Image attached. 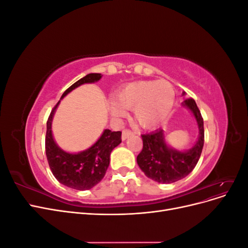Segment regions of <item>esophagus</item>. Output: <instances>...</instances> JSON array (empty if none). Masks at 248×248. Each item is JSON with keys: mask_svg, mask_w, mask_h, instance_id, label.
<instances>
[{"mask_svg": "<svg viewBox=\"0 0 248 248\" xmlns=\"http://www.w3.org/2000/svg\"><path fill=\"white\" fill-rule=\"evenodd\" d=\"M133 132L130 130V129H124L122 131V140H125L127 138H129L130 136H132Z\"/></svg>", "mask_w": 248, "mask_h": 248, "instance_id": "34e87169", "label": "esophagus"}]
</instances>
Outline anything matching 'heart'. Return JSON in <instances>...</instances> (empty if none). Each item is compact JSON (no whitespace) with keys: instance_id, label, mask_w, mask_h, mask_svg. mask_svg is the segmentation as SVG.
Returning <instances> with one entry per match:
<instances>
[{"instance_id":"obj_1","label":"heart","mask_w":248,"mask_h":248,"mask_svg":"<svg viewBox=\"0 0 248 248\" xmlns=\"http://www.w3.org/2000/svg\"><path fill=\"white\" fill-rule=\"evenodd\" d=\"M110 111L122 117L133 110L134 120L144 128H153L168 117L175 102V90L166 79L140 80L126 85L115 94Z\"/></svg>"}]
</instances>
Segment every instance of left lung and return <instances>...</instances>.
Segmentation results:
<instances>
[{
	"label": "left lung",
	"instance_id": "left-lung-1",
	"mask_svg": "<svg viewBox=\"0 0 248 248\" xmlns=\"http://www.w3.org/2000/svg\"><path fill=\"white\" fill-rule=\"evenodd\" d=\"M182 106L190 109L199 126V140L191 149L181 152L169 147L162 129L141 134L142 150L137 157L138 164L148 178L158 183H174L186 177L196 168L204 147V120L196 101L188 98Z\"/></svg>",
	"mask_w": 248,
	"mask_h": 248
}]
</instances>
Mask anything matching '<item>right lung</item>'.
I'll return each mask as SVG.
<instances>
[{
	"instance_id": "obj_1",
	"label": "right lung",
	"mask_w": 248,
	"mask_h": 248,
	"mask_svg": "<svg viewBox=\"0 0 248 248\" xmlns=\"http://www.w3.org/2000/svg\"><path fill=\"white\" fill-rule=\"evenodd\" d=\"M100 73H90L74 82L63 93L61 99L82 84L95 82L101 78ZM60 101L52 108L46 122V153L52 175L60 183L78 190L91 189L106 175L109 166L110 152L121 140V131L106 129L95 144L85 151L72 154L65 152L55 142L51 133V121Z\"/></svg>"
}]
</instances>
